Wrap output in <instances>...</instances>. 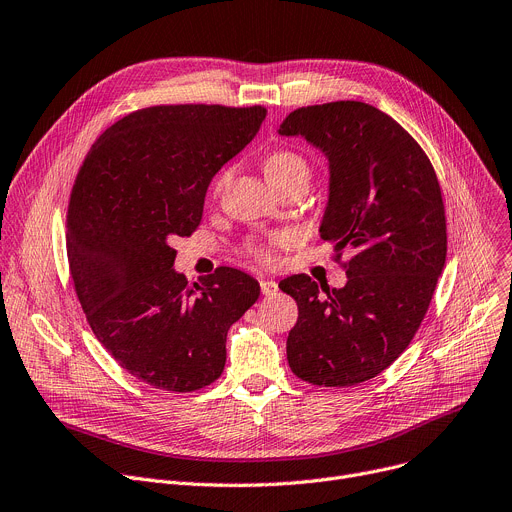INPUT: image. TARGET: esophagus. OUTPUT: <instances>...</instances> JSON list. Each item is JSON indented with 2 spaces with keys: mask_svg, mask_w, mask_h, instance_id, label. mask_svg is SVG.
Returning a JSON list of instances; mask_svg holds the SVG:
<instances>
[{
  "mask_svg": "<svg viewBox=\"0 0 512 512\" xmlns=\"http://www.w3.org/2000/svg\"><path fill=\"white\" fill-rule=\"evenodd\" d=\"M260 291H262V295L272 297V295H277L279 285L274 283V281H268V279H260Z\"/></svg>",
  "mask_w": 512,
  "mask_h": 512,
  "instance_id": "34e87169",
  "label": "esophagus"
}]
</instances>
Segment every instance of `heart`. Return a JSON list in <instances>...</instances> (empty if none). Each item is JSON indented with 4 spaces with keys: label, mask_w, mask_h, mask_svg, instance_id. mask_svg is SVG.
Segmentation results:
<instances>
[{
    "label": "heart",
    "mask_w": 512,
    "mask_h": 512,
    "mask_svg": "<svg viewBox=\"0 0 512 512\" xmlns=\"http://www.w3.org/2000/svg\"><path fill=\"white\" fill-rule=\"evenodd\" d=\"M264 170H266V176L270 180L274 178H281V176H287V174H295V172H301V174H307V164L303 157L295 151H287V149H279V151H272L266 162H264ZM283 242V235H277V238H272L270 244H250L248 252L260 260V262H270L272 260V248Z\"/></svg>",
    "instance_id": "1"
}]
</instances>
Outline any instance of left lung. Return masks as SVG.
<instances>
[{
  "label": "left lung",
  "instance_id": "obj_1",
  "mask_svg": "<svg viewBox=\"0 0 512 512\" xmlns=\"http://www.w3.org/2000/svg\"><path fill=\"white\" fill-rule=\"evenodd\" d=\"M281 135L305 137L330 162L320 225L336 260L348 248L342 289L307 274L279 283L299 307L287 338L291 371L320 387L377 377L412 342L447 256L441 186L416 139L379 108L340 100L293 110Z\"/></svg>",
  "mask_w": 512,
  "mask_h": 512
}]
</instances>
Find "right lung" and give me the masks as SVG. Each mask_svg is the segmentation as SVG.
<instances>
[{"instance_id":"add662e5","label":"right lung","mask_w":512,"mask_h":512,"mask_svg":"<svg viewBox=\"0 0 512 512\" xmlns=\"http://www.w3.org/2000/svg\"><path fill=\"white\" fill-rule=\"evenodd\" d=\"M264 116V106L141 108L108 127L77 172L67 207L77 299L112 359L155 389L219 379L227 330L260 295L258 281L229 266L188 285L172 268V242L199 227L213 176Z\"/></svg>"}]
</instances>
